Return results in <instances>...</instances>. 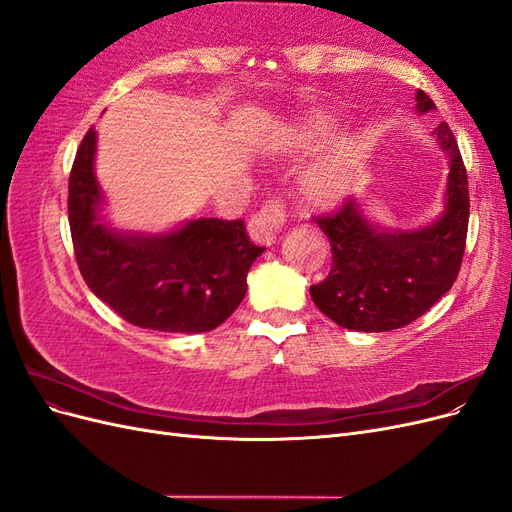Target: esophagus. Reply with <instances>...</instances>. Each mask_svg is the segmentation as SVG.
<instances>
[{
	"label": "esophagus",
	"instance_id": "obj_1",
	"mask_svg": "<svg viewBox=\"0 0 512 512\" xmlns=\"http://www.w3.org/2000/svg\"><path fill=\"white\" fill-rule=\"evenodd\" d=\"M284 222H286L284 205L277 198H273V200H267V203L260 207V211L252 215L250 224H247V230H250V237L256 243L271 245L277 241V235H280Z\"/></svg>",
	"mask_w": 512,
	"mask_h": 512
}]
</instances>
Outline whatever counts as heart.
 I'll return each instance as SVG.
<instances>
[{
    "label": "heart",
    "mask_w": 512,
    "mask_h": 512,
    "mask_svg": "<svg viewBox=\"0 0 512 512\" xmlns=\"http://www.w3.org/2000/svg\"><path fill=\"white\" fill-rule=\"evenodd\" d=\"M333 134L331 121L322 117H312L303 126L294 130L290 145L297 149H312L327 141ZM354 158V147L339 145L331 156L309 170L305 177V192L316 200H335L346 190L348 164Z\"/></svg>",
    "instance_id": "1"
}]
</instances>
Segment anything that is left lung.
I'll return each instance as SVG.
<instances>
[{
	"label": "left lung",
	"mask_w": 512,
	"mask_h": 512,
	"mask_svg": "<svg viewBox=\"0 0 512 512\" xmlns=\"http://www.w3.org/2000/svg\"><path fill=\"white\" fill-rule=\"evenodd\" d=\"M433 106L418 89V111L427 113ZM433 134L448 153L451 173L446 209L431 226L380 230L363 218L354 198L331 213L314 215L331 241L333 267L309 294L339 327L365 333L401 329L421 318L457 280L470 220L468 173L448 123L442 121Z\"/></svg>",
	"instance_id": "8db88e82"
}]
</instances>
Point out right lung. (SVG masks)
<instances>
[{
  "mask_svg": "<svg viewBox=\"0 0 512 512\" xmlns=\"http://www.w3.org/2000/svg\"><path fill=\"white\" fill-rule=\"evenodd\" d=\"M96 128L70 170L68 220L85 284L123 320L164 333L213 331L245 297L247 271L265 247L243 220H192L168 235H123L98 222Z\"/></svg>",
  "mask_w": 512,
  "mask_h": 512,
  "instance_id": "add662e5",
  "label": "right lung"
}]
</instances>
